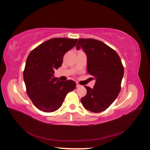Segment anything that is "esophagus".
Here are the masks:
<instances>
[{"mask_svg": "<svg viewBox=\"0 0 150 150\" xmlns=\"http://www.w3.org/2000/svg\"><path fill=\"white\" fill-rule=\"evenodd\" d=\"M81 86L79 84H78V83L76 84V88H79V87H81Z\"/></svg>", "mask_w": 150, "mask_h": 150, "instance_id": "1", "label": "esophagus"}]
</instances>
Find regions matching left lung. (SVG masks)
Listing matches in <instances>:
<instances>
[{
  "instance_id": "8db88e82",
  "label": "left lung",
  "mask_w": 150,
  "mask_h": 150,
  "mask_svg": "<svg viewBox=\"0 0 150 150\" xmlns=\"http://www.w3.org/2000/svg\"><path fill=\"white\" fill-rule=\"evenodd\" d=\"M87 54V72L96 79L93 88L85 86L87 93L81 99L86 110L93 112L105 111L121 91L124 67L118 54L104 42L94 39H79L76 49ZM93 79V78H92Z\"/></svg>"
}]
</instances>
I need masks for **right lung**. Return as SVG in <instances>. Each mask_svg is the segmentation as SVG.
Returning a JSON list of instances; mask_svg holds the SVG:
<instances>
[{
  "label": "right lung",
  "mask_w": 150,
  "mask_h": 150,
  "mask_svg": "<svg viewBox=\"0 0 150 150\" xmlns=\"http://www.w3.org/2000/svg\"><path fill=\"white\" fill-rule=\"evenodd\" d=\"M77 41V39L53 38L29 53L23 77L27 94L39 110L46 112L57 110L67 94L75 89L74 81H60L52 76L54 70L61 66L64 54L76 46Z\"/></svg>",
  "instance_id": "add662e5"
}]
</instances>
